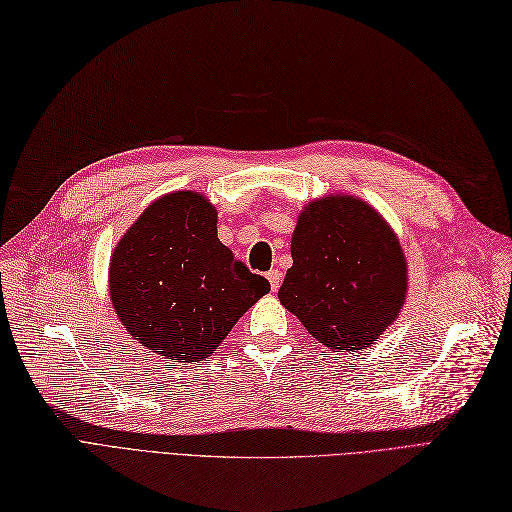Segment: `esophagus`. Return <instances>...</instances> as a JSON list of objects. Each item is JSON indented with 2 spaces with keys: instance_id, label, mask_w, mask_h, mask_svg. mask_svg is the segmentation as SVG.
<instances>
[{
  "instance_id": "34e87169",
  "label": "esophagus",
  "mask_w": 512,
  "mask_h": 512,
  "mask_svg": "<svg viewBox=\"0 0 512 512\" xmlns=\"http://www.w3.org/2000/svg\"><path fill=\"white\" fill-rule=\"evenodd\" d=\"M266 278H268V283H270V289H272V291H278L280 280H283V276H280V272H278V270H270V272L266 274Z\"/></svg>"
}]
</instances>
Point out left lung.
Wrapping results in <instances>:
<instances>
[{"label":"left lung","instance_id":"8db88e82","mask_svg":"<svg viewBox=\"0 0 512 512\" xmlns=\"http://www.w3.org/2000/svg\"><path fill=\"white\" fill-rule=\"evenodd\" d=\"M291 257L278 300L327 349H368L398 319L408 293L406 257L368 202L346 193L308 202Z\"/></svg>","mask_w":512,"mask_h":512}]
</instances>
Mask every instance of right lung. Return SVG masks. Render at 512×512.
I'll return each mask as SVG.
<instances>
[{
    "label": "right lung",
    "mask_w": 512,
    "mask_h": 512,
    "mask_svg": "<svg viewBox=\"0 0 512 512\" xmlns=\"http://www.w3.org/2000/svg\"><path fill=\"white\" fill-rule=\"evenodd\" d=\"M270 291L217 238V208L197 191L157 197L117 242L112 308L144 349L180 364L206 359Z\"/></svg>",
    "instance_id": "obj_1"
}]
</instances>
